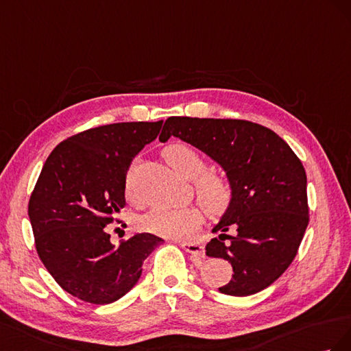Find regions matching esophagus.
I'll list each match as a JSON object with an SVG mask.
<instances>
[{"mask_svg":"<svg viewBox=\"0 0 351 351\" xmlns=\"http://www.w3.org/2000/svg\"><path fill=\"white\" fill-rule=\"evenodd\" d=\"M179 245H181V247L185 250V252L189 253V254H194L195 257H204V248H203L202 244L182 241Z\"/></svg>","mask_w":351,"mask_h":351,"instance_id":"esophagus-1","label":"esophagus"}]
</instances>
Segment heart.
I'll return each mask as SVG.
<instances>
[{
	"mask_svg": "<svg viewBox=\"0 0 351 351\" xmlns=\"http://www.w3.org/2000/svg\"><path fill=\"white\" fill-rule=\"evenodd\" d=\"M163 156L178 175L188 181H194L198 203L208 216L219 217L228 212L235 198V184L231 176L216 170L206 172L204 158L185 144L167 145ZM125 191L132 203L138 204L141 202L135 193V166L126 176ZM202 212L195 207L170 208L160 206L138 219V225L144 231L167 238H181L193 234L202 226Z\"/></svg>",
	"mask_w": 351,
	"mask_h": 351,
	"instance_id": "obj_1",
	"label": "heart"
}]
</instances>
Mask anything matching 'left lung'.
Wrapping results in <instances>:
<instances>
[{"mask_svg":"<svg viewBox=\"0 0 351 351\" xmlns=\"http://www.w3.org/2000/svg\"><path fill=\"white\" fill-rule=\"evenodd\" d=\"M170 136L202 149L235 184L232 206L213 228L208 257L232 265L219 291L245 297L274 284L298 252L308 223L306 170L289 145L269 128L239 119L169 117L158 139ZM229 228L234 236H228Z\"/></svg>","mask_w":351,"mask_h":351,"instance_id":"8db88e82","label":"left lung"}]
</instances>
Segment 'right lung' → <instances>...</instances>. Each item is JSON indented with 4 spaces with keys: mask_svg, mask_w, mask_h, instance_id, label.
<instances>
[{
    "mask_svg": "<svg viewBox=\"0 0 351 351\" xmlns=\"http://www.w3.org/2000/svg\"><path fill=\"white\" fill-rule=\"evenodd\" d=\"M162 125L125 122L79 132L53 149L38 178L27 206L36 253L56 282L82 302L123 297L163 243L145 232L113 245L107 232L126 203L129 166Z\"/></svg>",
    "mask_w": 351,
    "mask_h": 351,
    "instance_id": "obj_1",
    "label": "right lung"
}]
</instances>
